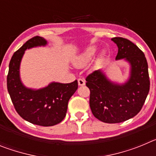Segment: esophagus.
Instances as JSON below:
<instances>
[{
    "label": "esophagus",
    "mask_w": 156,
    "mask_h": 156,
    "mask_svg": "<svg viewBox=\"0 0 156 156\" xmlns=\"http://www.w3.org/2000/svg\"><path fill=\"white\" fill-rule=\"evenodd\" d=\"M78 84H79V86H84L85 85V81L83 80V79H78Z\"/></svg>",
    "instance_id": "34e87169"
}]
</instances>
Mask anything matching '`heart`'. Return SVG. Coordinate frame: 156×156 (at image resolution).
<instances>
[{
  "instance_id": "heart-1",
  "label": "heart",
  "mask_w": 156,
  "mask_h": 156,
  "mask_svg": "<svg viewBox=\"0 0 156 156\" xmlns=\"http://www.w3.org/2000/svg\"><path fill=\"white\" fill-rule=\"evenodd\" d=\"M96 51H97V47L96 46L88 47L74 59V65L76 66H78V67L85 66L91 60ZM103 56H104V53L101 55V58H103Z\"/></svg>"
}]
</instances>
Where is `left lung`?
<instances>
[{
  "instance_id": "1",
  "label": "left lung",
  "mask_w": 156,
  "mask_h": 156,
  "mask_svg": "<svg viewBox=\"0 0 156 156\" xmlns=\"http://www.w3.org/2000/svg\"><path fill=\"white\" fill-rule=\"evenodd\" d=\"M112 41L118 47L115 60L124 59L130 66L129 76L123 83L110 80L101 69L86 78L90 89V107L98 119L118 123L131 119L142 108L150 88L148 62L137 45L122 37Z\"/></svg>"
}]
</instances>
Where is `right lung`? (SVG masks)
<instances>
[{"label":"right lung","instance_id":"add662e5","mask_svg":"<svg viewBox=\"0 0 156 156\" xmlns=\"http://www.w3.org/2000/svg\"><path fill=\"white\" fill-rule=\"evenodd\" d=\"M47 44L48 41L38 36L27 41L12 55L7 76L8 91L16 112L25 120L43 126H54L64 119L69 100L78 88L77 80L69 83L51 82L41 89L23 84L19 69L25 51Z\"/></svg>","mask_w":156,"mask_h":156}]
</instances>
